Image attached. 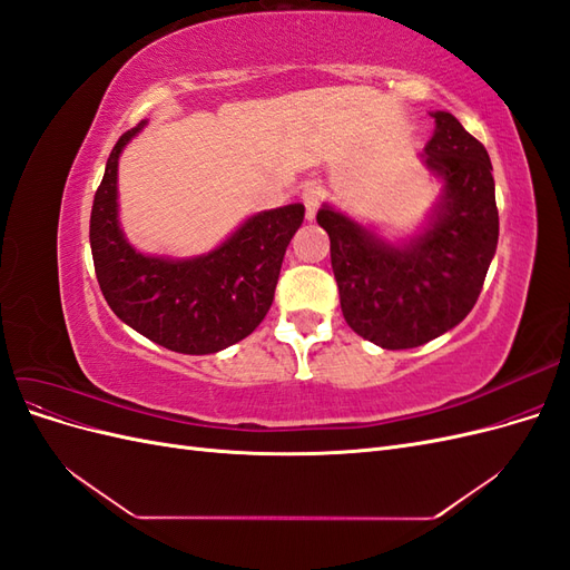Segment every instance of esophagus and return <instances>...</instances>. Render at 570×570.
<instances>
[{
	"label": "esophagus",
	"instance_id": "34e87169",
	"mask_svg": "<svg viewBox=\"0 0 570 570\" xmlns=\"http://www.w3.org/2000/svg\"><path fill=\"white\" fill-rule=\"evenodd\" d=\"M302 202L306 209V220H314L316 212H318V189L316 187H304L302 189Z\"/></svg>",
	"mask_w": 570,
	"mask_h": 570
}]
</instances>
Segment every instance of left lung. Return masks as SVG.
I'll use <instances>...</instances> for the list:
<instances>
[{
	"label": "left lung",
	"instance_id": "8db88e82",
	"mask_svg": "<svg viewBox=\"0 0 570 570\" xmlns=\"http://www.w3.org/2000/svg\"><path fill=\"white\" fill-rule=\"evenodd\" d=\"M423 164L442 180L428 220L402 243L323 204L342 316L383 350H411L459 325L478 302L499 239L492 164L450 111H433Z\"/></svg>",
	"mask_w": 570,
	"mask_h": 570
}]
</instances>
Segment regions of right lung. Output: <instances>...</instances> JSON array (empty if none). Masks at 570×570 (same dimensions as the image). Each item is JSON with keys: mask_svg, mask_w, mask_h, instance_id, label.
Here are the masks:
<instances>
[{"mask_svg": "<svg viewBox=\"0 0 570 570\" xmlns=\"http://www.w3.org/2000/svg\"><path fill=\"white\" fill-rule=\"evenodd\" d=\"M147 120L118 137L90 216L95 273L111 312L132 331L180 354H216L256 331L273 304L283 256L304 204L249 216L209 254L137 252L118 223V157Z\"/></svg>", "mask_w": 570, "mask_h": 570, "instance_id": "obj_1", "label": "right lung"}]
</instances>
